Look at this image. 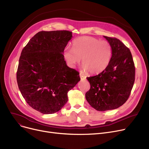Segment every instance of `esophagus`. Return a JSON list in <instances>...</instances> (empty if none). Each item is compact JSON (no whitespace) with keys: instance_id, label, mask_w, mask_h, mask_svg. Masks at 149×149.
I'll use <instances>...</instances> for the list:
<instances>
[{"instance_id":"obj_1","label":"esophagus","mask_w":149,"mask_h":149,"mask_svg":"<svg viewBox=\"0 0 149 149\" xmlns=\"http://www.w3.org/2000/svg\"><path fill=\"white\" fill-rule=\"evenodd\" d=\"M80 79L81 80H85L86 78V77L82 72H80Z\"/></svg>"}]
</instances>
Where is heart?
I'll use <instances>...</instances> for the list:
<instances>
[{
  "label": "heart",
  "instance_id": "1",
  "mask_svg": "<svg viewBox=\"0 0 149 149\" xmlns=\"http://www.w3.org/2000/svg\"><path fill=\"white\" fill-rule=\"evenodd\" d=\"M112 55V46L109 42L90 36L75 39L72 48L66 47L64 50V57L69 66L74 67L82 58L83 69L91 74L103 71L110 63Z\"/></svg>",
  "mask_w": 149,
  "mask_h": 149
}]
</instances>
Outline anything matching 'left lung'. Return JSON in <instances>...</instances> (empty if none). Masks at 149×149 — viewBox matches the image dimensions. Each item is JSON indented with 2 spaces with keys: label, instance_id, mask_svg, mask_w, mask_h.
<instances>
[{
  "label": "left lung",
  "instance_id": "left-lung-1",
  "mask_svg": "<svg viewBox=\"0 0 149 149\" xmlns=\"http://www.w3.org/2000/svg\"><path fill=\"white\" fill-rule=\"evenodd\" d=\"M104 37L112 46L110 63L99 74L86 78L91 88L86 93V98L98 111L112 110L126 103L135 79V67L130 49L118 38Z\"/></svg>",
  "mask_w": 149,
  "mask_h": 149
}]
</instances>
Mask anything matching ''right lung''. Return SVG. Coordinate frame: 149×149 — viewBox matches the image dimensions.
Wrapping results in <instances>:
<instances>
[{
	"label": "right lung",
	"instance_id": "right-lung-1",
	"mask_svg": "<svg viewBox=\"0 0 149 149\" xmlns=\"http://www.w3.org/2000/svg\"><path fill=\"white\" fill-rule=\"evenodd\" d=\"M72 32L40 31L22 51L17 71L19 89L26 102L44 114L59 111L68 101V92L80 80L69 68L64 52Z\"/></svg>",
	"mask_w": 149,
	"mask_h": 149
}]
</instances>
